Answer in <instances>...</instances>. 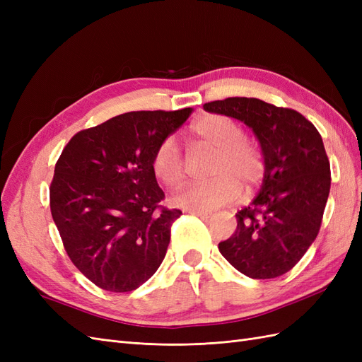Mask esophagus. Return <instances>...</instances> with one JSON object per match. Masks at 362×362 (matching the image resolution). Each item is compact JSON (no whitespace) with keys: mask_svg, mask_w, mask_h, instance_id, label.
I'll return each mask as SVG.
<instances>
[{"mask_svg":"<svg viewBox=\"0 0 362 362\" xmlns=\"http://www.w3.org/2000/svg\"><path fill=\"white\" fill-rule=\"evenodd\" d=\"M189 213H190V214H193V216L202 217V218H206V217H210V216H211V213H210V211H201V210H189Z\"/></svg>","mask_w":362,"mask_h":362,"instance_id":"obj_1","label":"esophagus"}]
</instances>
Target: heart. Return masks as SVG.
<instances>
[{
	"label": "heart",
	"instance_id": "b5f03b06",
	"mask_svg": "<svg viewBox=\"0 0 362 362\" xmlns=\"http://www.w3.org/2000/svg\"><path fill=\"white\" fill-rule=\"evenodd\" d=\"M194 146L214 152L210 166L211 181L193 184L173 196L172 202L185 210L210 211L235 201L240 187L255 189L264 177L261 148L245 137L237 120L223 115H205L190 127ZM152 170L168 187H178L185 180V160L177 141L164 139L152 157Z\"/></svg>",
	"mask_w": 362,
	"mask_h": 362
}]
</instances>
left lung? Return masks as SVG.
Returning <instances> with one entry per match:
<instances>
[{
    "instance_id": "8db88e82",
    "label": "left lung",
    "mask_w": 362,
    "mask_h": 362,
    "mask_svg": "<svg viewBox=\"0 0 362 362\" xmlns=\"http://www.w3.org/2000/svg\"><path fill=\"white\" fill-rule=\"evenodd\" d=\"M204 110L249 127L266 163L258 194L235 214V233L218 250L252 279L281 276L298 264L322 225L331 189L322 136L300 113L257 98H226Z\"/></svg>"
}]
</instances>
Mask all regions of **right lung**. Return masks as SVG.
<instances>
[{
    "label": "right lung",
    "mask_w": 362,
    "mask_h": 362,
    "mask_svg": "<svg viewBox=\"0 0 362 362\" xmlns=\"http://www.w3.org/2000/svg\"><path fill=\"white\" fill-rule=\"evenodd\" d=\"M192 112L119 115L76 133L63 149L51 214L71 261L100 288L133 291L163 262L181 210L160 205L152 157Z\"/></svg>",
    "instance_id": "1"
}]
</instances>
